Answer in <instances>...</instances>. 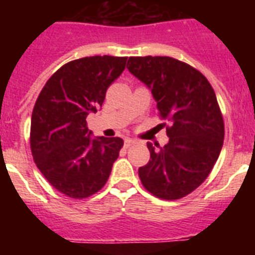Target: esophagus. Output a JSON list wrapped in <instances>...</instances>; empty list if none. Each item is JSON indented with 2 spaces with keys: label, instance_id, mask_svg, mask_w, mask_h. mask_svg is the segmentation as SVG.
<instances>
[{
  "label": "esophagus",
  "instance_id": "esophagus-1",
  "mask_svg": "<svg viewBox=\"0 0 255 255\" xmlns=\"http://www.w3.org/2000/svg\"><path fill=\"white\" fill-rule=\"evenodd\" d=\"M124 144H125V147H126V148H129L130 145H132V144H135V140H134V139L126 138L125 141H124Z\"/></svg>",
  "mask_w": 255,
  "mask_h": 255
}]
</instances>
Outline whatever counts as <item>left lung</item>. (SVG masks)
Returning a JSON list of instances; mask_svg holds the SVG:
<instances>
[{
	"label": "left lung",
	"instance_id": "8db88e82",
	"mask_svg": "<svg viewBox=\"0 0 255 255\" xmlns=\"http://www.w3.org/2000/svg\"><path fill=\"white\" fill-rule=\"evenodd\" d=\"M128 69L170 121L168 143L159 149L147 144L150 159L138 171L141 184L154 197L180 199L208 177L222 149L225 125L215 91L200 71L167 56L129 57Z\"/></svg>",
	"mask_w": 255,
	"mask_h": 255
}]
</instances>
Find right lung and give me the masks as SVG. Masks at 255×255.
Wrapping results in <instances>:
<instances>
[{"label": "right lung", "mask_w": 255, "mask_h": 255, "mask_svg": "<svg viewBox=\"0 0 255 255\" xmlns=\"http://www.w3.org/2000/svg\"><path fill=\"white\" fill-rule=\"evenodd\" d=\"M126 60L92 56L70 61L38 96L31 114V154L47 181L67 197L84 199L101 190L123 148L121 138H92L85 119L102 106Z\"/></svg>", "instance_id": "1"}]
</instances>
